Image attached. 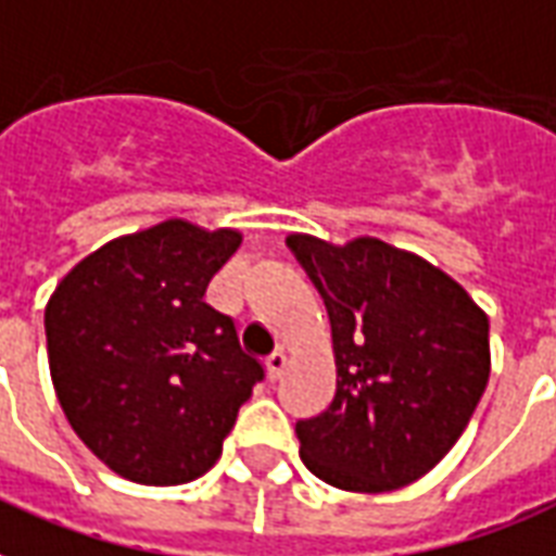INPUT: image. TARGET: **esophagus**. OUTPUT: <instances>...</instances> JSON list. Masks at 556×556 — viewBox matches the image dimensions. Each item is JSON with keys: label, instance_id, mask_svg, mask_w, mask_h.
<instances>
[{"label": "esophagus", "instance_id": "1", "mask_svg": "<svg viewBox=\"0 0 556 556\" xmlns=\"http://www.w3.org/2000/svg\"><path fill=\"white\" fill-rule=\"evenodd\" d=\"M288 364V355L282 353V350H277V353L268 355V362H265V367H268V379L277 381L279 376H282V370H286Z\"/></svg>", "mask_w": 556, "mask_h": 556}]
</instances>
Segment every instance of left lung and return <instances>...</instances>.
I'll use <instances>...</instances> for the list:
<instances>
[{
    "label": "left lung",
    "mask_w": 556,
    "mask_h": 556,
    "mask_svg": "<svg viewBox=\"0 0 556 556\" xmlns=\"http://www.w3.org/2000/svg\"><path fill=\"white\" fill-rule=\"evenodd\" d=\"M332 324V405L296 422L308 472L384 493L446 457L490 379V320L455 279L381 239L329 244L291 232Z\"/></svg>",
    "instance_id": "1"
}]
</instances>
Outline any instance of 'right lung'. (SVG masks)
Listing matches in <instances>:
<instances>
[{
	"mask_svg": "<svg viewBox=\"0 0 556 556\" xmlns=\"http://www.w3.org/2000/svg\"><path fill=\"white\" fill-rule=\"evenodd\" d=\"M239 244V230L168 218L108 241L49 296L58 402L116 476L172 486L210 472L265 379L239 346L232 317L203 300Z\"/></svg>",
	"mask_w": 556,
	"mask_h": 556,
	"instance_id": "right-lung-1",
	"label": "right lung"
}]
</instances>
